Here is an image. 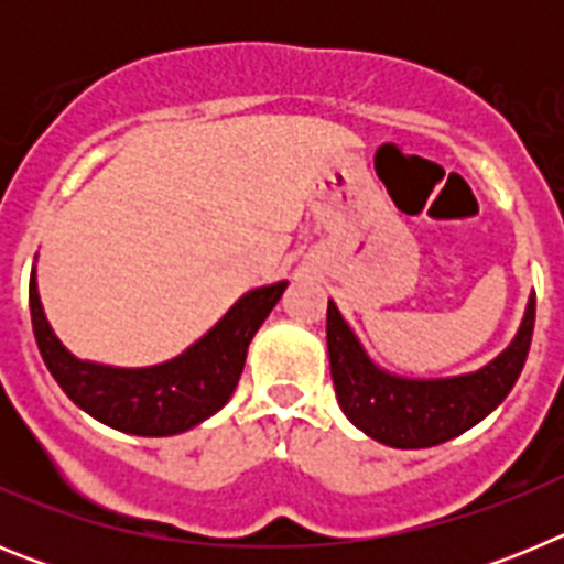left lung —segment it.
Masks as SVG:
<instances>
[{
    "label": "left lung",
    "mask_w": 564,
    "mask_h": 564,
    "mask_svg": "<svg viewBox=\"0 0 564 564\" xmlns=\"http://www.w3.org/2000/svg\"><path fill=\"white\" fill-rule=\"evenodd\" d=\"M534 316L536 296L531 293L517 336L480 370L449 378H406L372 361L330 299L327 352L338 406L364 435L392 449H426L452 441L506 401L525 367Z\"/></svg>",
    "instance_id": "obj_1"
}]
</instances>
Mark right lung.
I'll return each instance as SVG.
<instances>
[{"instance_id":"add662e5","label":"right lung","mask_w":564,"mask_h":564,"mask_svg":"<svg viewBox=\"0 0 564 564\" xmlns=\"http://www.w3.org/2000/svg\"><path fill=\"white\" fill-rule=\"evenodd\" d=\"M285 288L282 279L242 293L206 336L152 367H112L73 356L44 316L36 268L30 273V318L50 376L78 410L127 435L169 437L226 406L246 367L248 344Z\"/></svg>"}]
</instances>
